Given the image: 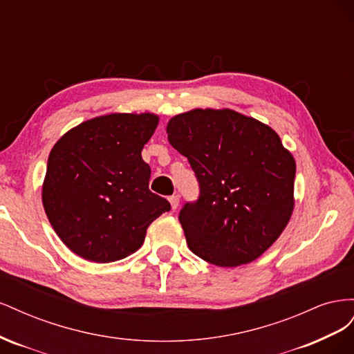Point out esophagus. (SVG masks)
Here are the masks:
<instances>
[{
    "mask_svg": "<svg viewBox=\"0 0 354 354\" xmlns=\"http://www.w3.org/2000/svg\"><path fill=\"white\" fill-rule=\"evenodd\" d=\"M168 201H169V203H171V208H173V209H177V208H178V205H180V198H178V195L169 196Z\"/></svg>",
    "mask_w": 354,
    "mask_h": 354,
    "instance_id": "obj_1",
    "label": "esophagus"
}]
</instances>
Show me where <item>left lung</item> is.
<instances>
[{"instance_id": "left-lung-1", "label": "left lung", "mask_w": 354, "mask_h": 354, "mask_svg": "<svg viewBox=\"0 0 354 354\" xmlns=\"http://www.w3.org/2000/svg\"><path fill=\"white\" fill-rule=\"evenodd\" d=\"M167 134L201 187L178 217L189 250L218 267L259 259L295 205V159L281 137L255 118L211 108L173 116Z\"/></svg>"}]
</instances>
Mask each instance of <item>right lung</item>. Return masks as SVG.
Here are the masks:
<instances>
[{
  "label": "right lung",
  "mask_w": 354,
  "mask_h": 354,
  "mask_svg": "<svg viewBox=\"0 0 354 354\" xmlns=\"http://www.w3.org/2000/svg\"><path fill=\"white\" fill-rule=\"evenodd\" d=\"M159 116L109 113L71 128L53 146L42 183L48 221L68 248L94 263L136 252L169 202L149 190L143 146Z\"/></svg>",
  "instance_id": "add662e5"
}]
</instances>
